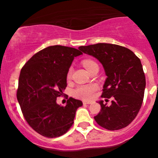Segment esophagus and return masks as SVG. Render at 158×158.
<instances>
[{"mask_svg":"<svg viewBox=\"0 0 158 158\" xmlns=\"http://www.w3.org/2000/svg\"><path fill=\"white\" fill-rule=\"evenodd\" d=\"M82 103H83V105H90V104H92V102H87V101H84L83 102H82Z\"/></svg>","mask_w":158,"mask_h":158,"instance_id":"esophagus-1","label":"esophagus"}]
</instances>
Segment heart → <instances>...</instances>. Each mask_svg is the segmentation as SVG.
<instances>
[{"instance_id": "obj_1", "label": "heart", "mask_w": 158, "mask_h": 158, "mask_svg": "<svg viewBox=\"0 0 158 158\" xmlns=\"http://www.w3.org/2000/svg\"><path fill=\"white\" fill-rule=\"evenodd\" d=\"M82 65H83L84 67L87 70H89L94 66V65L97 64L95 62H94L92 60H84L82 62ZM72 76V69H69L68 71L67 75H66V78L67 79H69L71 78ZM98 87L96 85H79L78 87H76V89L73 90V96H75L76 98H81V99L83 100H89L92 99V98L95 95V91L97 90Z\"/></svg>"}]
</instances>
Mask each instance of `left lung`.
Wrapping results in <instances>:
<instances>
[{
	"instance_id": "left-lung-1",
	"label": "left lung",
	"mask_w": 158,
	"mask_h": 158,
	"mask_svg": "<svg viewBox=\"0 0 158 158\" xmlns=\"http://www.w3.org/2000/svg\"><path fill=\"white\" fill-rule=\"evenodd\" d=\"M79 49L102 64L107 79L102 97L114 98L110 106L99 102L101 110L94 117L95 122L110 131L127 127L139 112L144 98L146 81L140 59L129 49L116 44H97Z\"/></svg>"
}]
</instances>
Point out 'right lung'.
I'll use <instances>...</instances> for the list:
<instances>
[{
	"label": "right lung",
	"instance_id": "obj_1",
	"mask_svg": "<svg viewBox=\"0 0 158 158\" xmlns=\"http://www.w3.org/2000/svg\"><path fill=\"white\" fill-rule=\"evenodd\" d=\"M81 54L72 47L50 46L34 54L21 69L17 101L27 122L43 136L57 138L66 133L74 123L76 110L82 106L72 97L66 106L56 103L67 85L70 66Z\"/></svg>",
	"mask_w": 158,
	"mask_h": 158
}]
</instances>
